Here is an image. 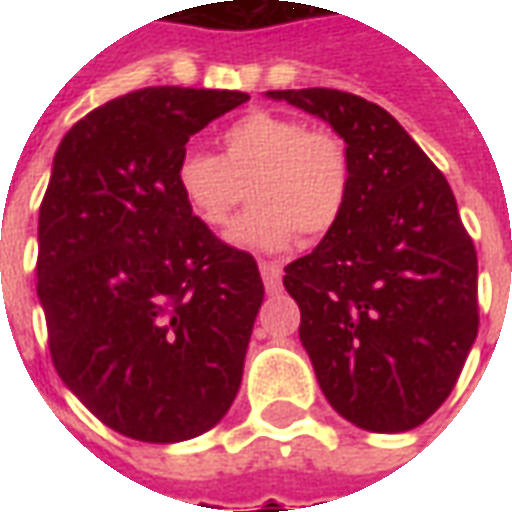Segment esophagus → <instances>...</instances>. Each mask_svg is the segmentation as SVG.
I'll use <instances>...</instances> for the list:
<instances>
[{
	"label": "esophagus",
	"mask_w": 512,
	"mask_h": 512,
	"mask_svg": "<svg viewBox=\"0 0 512 512\" xmlns=\"http://www.w3.org/2000/svg\"><path fill=\"white\" fill-rule=\"evenodd\" d=\"M260 277H263V282H266V290H279V285H282V266L279 263H271V260H263L260 263Z\"/></svg>",
	"instance_id": "1"
}]
</instances>
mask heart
Returning a JSON list of instances; mask_svg holds the SVG:
<instances>
[{"instance_id":"obj_1","label":"heart","mask_w":512,"mask_h":512,"mask_svg":"<svg viewBox=\"0 0 512 512\" xmlns=\"http://www.w3.org/2000/svg\"><path fill=\"white\" fill-rule=\"evenodd\" d=\"M175 186L205 227H227L252 189L255 208L233 227V244L277 252L318 241L343 219L354 164L343 139L279 112H249L224 128L222 156L191 147L175 167Z\"/></svg>"}]
</instances>
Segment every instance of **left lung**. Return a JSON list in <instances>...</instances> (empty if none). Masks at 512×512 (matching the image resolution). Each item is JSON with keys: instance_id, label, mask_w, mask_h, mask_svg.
<instances>
[{"instance_id": "left-lung-1", "label": "left lung", "mask_w": 512, "mask_h": 512, "mask_svg": "<svg viewBox=\"0 0 512 512\" xmlns=\"http://www.w3.org/2000/svg\"><path fill=\"white\" fill-rule=\"evenodd\" d=\"M343 136V219L285 266L323 395L356 428L400 433L450 397L477 337V252L441 169L378 104L343 90H271Z\"/></svg>"}]
</instances>
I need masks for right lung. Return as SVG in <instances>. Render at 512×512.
<instances>
[{"instance_id":"obj_1","label":"right lung","mask_w":512,"mask_h":512,"mask_svg":"<svg viewBox=\"0 0 512 512\" xmlns=\"http://www.w3.org/2000/svg\"><path fill=\"white\" fill-rule=\"evenodd\" d=\"M249 101L238 90L145 87L65 134L38 219V296L51 362L128 439L175 444L233 406L263 279L186 208V142Z\"/></svg>"}]
</instances>
